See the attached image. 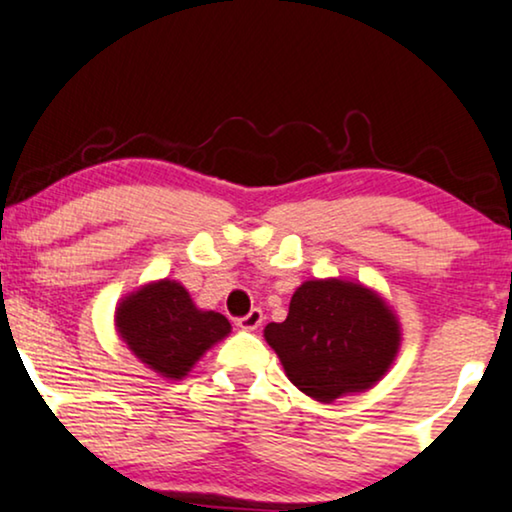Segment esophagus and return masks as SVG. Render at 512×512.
<instances>
[{"label": "esophagus", "mask_w": 512, "mask_h": 512, "mask_svg": "<svg viewBox=\"0 0 512 512\" xmlns=\"http://www.w3.org/2000/svg\"><path fill=\"white\" fill-rule=\"evenodd\" d=\"M262 319H264L262 309H250L248 314H245V316H241V319H238V326H241L243 331H255V328H260Z\"/></svg>", "instance_id": "obj_1"}]
</instances>
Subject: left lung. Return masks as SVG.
Returning <instances> with one entry per match:
<instances>
[{
	"instance_id": "8db88e82",
	"label": "left lung",
	"mask_w": 512,
	"mask_h": 512,
	"mask_svg": "<svg viewBox=\"0 0 512 512\" xmlns=\"http://www.w3.org/2000/svg\"><path fill=\"white\" fill-rule=\"evenodd\" d=\"M264 338L297 390L333 401L373 387L399 349V323L385 300L359 283L326 278L295 290L286 321Z\"/></svg>"
}]
</instances>
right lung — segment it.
Returning <instances> with one entry per match:
<instances>
[{"label": "right lung", "mask_w": 512, "mask_h": 512, "mask_svg": "<svg viewBox=\"0 0 512 512\" xmlns=\"http://www.w3.org/2000/svg\"><path fill=\"white\" fill-rule=\"evenodd\" d=\"M115 326L137 357L165 378H184L231 323L217 312H200L177 281L148 283L120 302Z\"/></svg>", "instance_id": "obj_1"}]
</instances>
